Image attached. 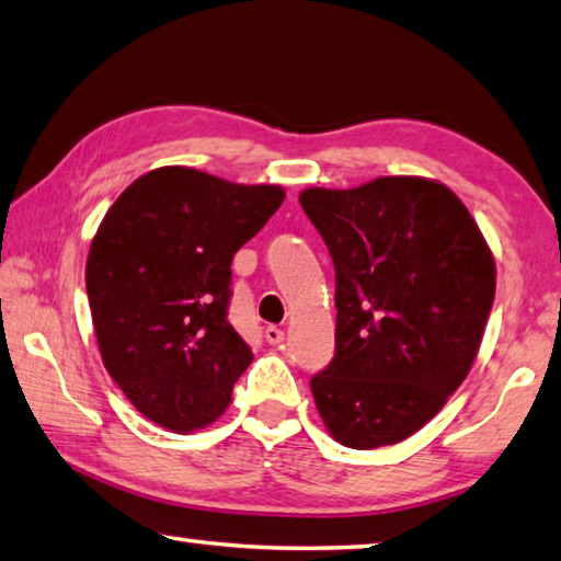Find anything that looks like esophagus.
<instances>
[{"mask_svg":"<svg viewBox=\"0 0 561 561\" xmlns=\"http://www.w3.org/2000/svg\"><path fill=\"white\" fill-rule=\"evenodd\" d=\"M264 339H267L270 345H279L284 341V331L277 329V325H267V329H264Z\"/></svg>","mask_w":561,"mask_h":561,"instance_id":"34e87169","label":"esophagus"}]
</instances>
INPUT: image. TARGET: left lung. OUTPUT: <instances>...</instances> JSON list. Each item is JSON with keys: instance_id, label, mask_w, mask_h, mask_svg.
<instances>
[{"instance_id": "8db88e82", "label": "left lung", "mask_w": 561, "mask_h": 561, "mask_svg": "<svg viewBox=\"0 0 561 561\" xmlns=\"http://www.w3.org/2000/svg\"><path fill=\"white\" fill-rule=\"evenodd\" d=\"M335 270V353L311 378L335 442L378 449L432 420L471 370L495 297L476 220L436 181L299 196Z\"/></svg>"}]
</instances>
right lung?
<instances>
[{
	"instance_id": "right-lung-1",
	"label": "right lung",
	"mask_w": 561,
	"mask_h": 561,
	"mask_svg": "<svg viewBox=\"0 0 561 561\" xmlns=\"http://www.w3.org/2000/svg\"><path fill=\"white\" fill-rule=\"evenodd\" d=\"M282 201L279 186L164 167L100 222L85 267L100 353L127 400L164 430L218 420L252 363L228 321L230 262Z\"/></svg>"
}]
</instances>
